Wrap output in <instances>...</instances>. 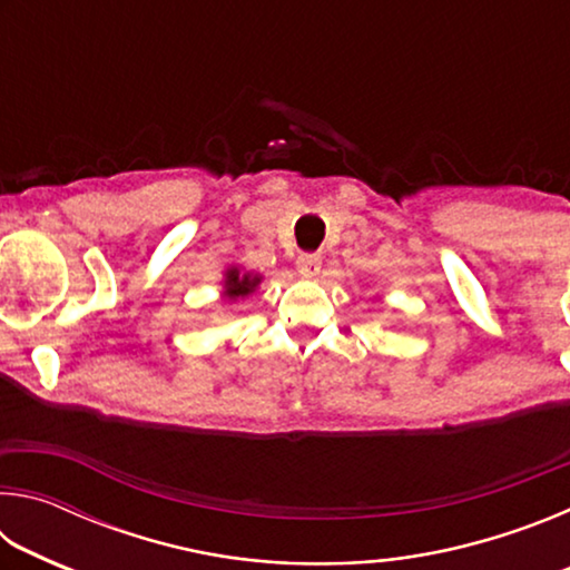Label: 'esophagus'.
Listing matches in <instances>:
<instances>
[{
    "label": "esophagus",
    "instance_id": "1",
    "mask_svg": "<svg viewBox=\"0 0 570 570\" xmlns=\"http://www.w3.org/2000/svg\"><path fill=\"white\" fill-rule=\"evenodd\" d=\"M296 266H298V272H302L304 276H314L316 272H320V266H322V256L320 254H302V256H298Z\"/></svg>",
    "mask_w": 570,
    "mask_h": 570
}]
</instances>
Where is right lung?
<instances>
[{"mask_svg":"<svg viewBox=\"0 0 570 570\" xmlns=\"http://www.w3.org/2000/svg\"><path fill=\"white\" fill-rule=\"evenodd\" d=\"M256 284H258V278L238 276V272H228V278H226V294H228V296H246L248 292H254Z\"/></svg>","mask_w":570,"mask_h":570,"instance_id":"right-lung-1","label":"right lung"}]
</instances>
